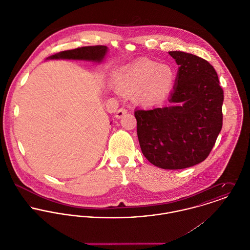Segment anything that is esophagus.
<instances>
[{
	"label": "esophagus",
	"mask_w": 250,
	"mask_h": 250,
	"mask_svg": "<svg viewBox=\"0 0 250 250\" xmlns=\"http://www.w3.org/2000/svg\"><path fill=\"white\" fill-rule=\"evenodd\" d=\"M125 113H127V109H126L125 107H120V108H118V110L116 111L115 117H116V118H120V117H122Z\"/></svg>",
	"instance_id": "1"
}]
</instances>
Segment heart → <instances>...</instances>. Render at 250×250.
<instances>
[{
    "label": "heart",
    "instance_id": "1",
    "mask_svg": "<svg viewBox=\"0 0 250 250\" xmlns=\"http://www.w3.org/2000/svg\"><path fill=\"white\" fill-rule=\"evenodd\" d=\"M174 78V71L168 65L140 60L121 72L116 80V85L124 93L135 92L137 102L153 105L168 93Z\"/></svg>",
    "mask_w": 250,
    "mask_h": 250
}]
</instances>
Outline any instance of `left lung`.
I'll list each match as a JSON object with an SVG mask.
<instances>
[{
  "label": "left lung",
  "instance_id": "obj_1",
  "mask_svg": "<svg viewBox=\"0 0 250 250\" xmlns=\"http://www.w3.org/2000/svg\"><path fill=\"white\" fill-rule=\"evenodd\" d=\"M179 65L170 106L137 109V133L144 157L164 169L203 162L222 128L223 90L214 67L195 55L171 51Z\"/></svg>",
  "mask_w": 250,
  "mask_h": 250
}]
</instances>
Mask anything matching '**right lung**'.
<instances>
[{"instance_id":"right-lung-1","label":"right lung","mask_w":250,"mask_h":250,"mask_svg":"<svg viewBox=\"0 0 250 250\" xmlns=\"http://www.w3.org/2000/svg\"><path fill=\"white\" fill-rule=\"evenodd\" d=\"M107 46H85L73 50H67L60 52L56 55L49 57L50 60H84L101 62L107 54Z\"/></svg>"}]
</instances>
